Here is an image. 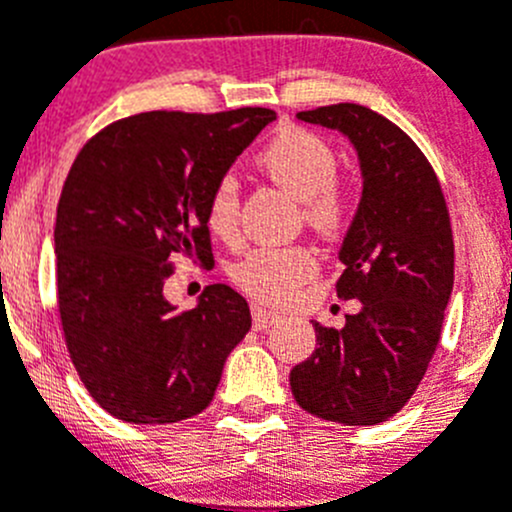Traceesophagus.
<instances>
[{
	"mask_svg": "<svg viewBox=\"0 0 512 512\" xmlns=\"http://www.w3.org/2000/svg\"><path fill=\"white\" fill-rule=\"evenodd\" d=\"M282 320V315L277 310H270L265 305H252V325L255 330H267V327L277 325Z\"/></svg>",
	"mask_w": 512,
	"mask_h": 512,
	"instance_id": "esophagus-1",
	"label": "esophagus"
}]
</instances>
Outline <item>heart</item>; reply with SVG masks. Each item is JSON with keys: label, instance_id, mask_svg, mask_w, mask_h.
Wrapping results in <instances>:
<instances>
[{"label": "heart", "instance_id": "obj_1", "mask_svg": "<svg viewBox=\"0 0 512 512\" xmlns=\"http://www.w3.org/2000/svg\"><path fill=\"white\" fill-rule=\"evenodd\" d=\"M257 165L267 177L285 187L302 202L310 225L330 232L342 225L347 200L335 185L337 155L322 137L300 127L277 132L262 152ZM207 227L220 240L235 242L240 235V187L235 177H222L207 197ZM317 270V257L310 247H257L247 252L232 270L237 285L265 302H282L310 280Z\"/></svg>", "mask_w": 512, "mask_h": 512}]
</instances>
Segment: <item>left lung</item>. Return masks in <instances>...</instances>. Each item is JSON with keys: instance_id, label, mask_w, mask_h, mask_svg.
Returning a JSON list of instances; mask_svg holds the SVG:
<instances>
[{"instance_id": "obj_1", "label": "left lung", "mask_w": 512, "mask_h": 512, "mask_svg": "<svg viewBox=\"0 0 512 512\" xmlns=\"http://www.w3.org/2000/svg\"><path fill=\"white\" fill-rule=\"evenodd\" d=\"M297 119L340 132L360 162L337 280V295L360 300V312L340 330L312 322L317 347L292 367L290 388L317 418L377 425L413 398L438 347L455 267L448 207L423 152L382 114L345 102Z\"/></svg>"}]
</instances>
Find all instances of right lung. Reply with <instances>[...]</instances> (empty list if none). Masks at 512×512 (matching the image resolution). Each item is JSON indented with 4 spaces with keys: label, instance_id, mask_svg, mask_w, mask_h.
<instances>
[{
    "label": "right lung",
    "instance_id": "right-lung-1",
    "mask_svg": "<svg viewBox=\"0 0 512 512\" xmlns=\"http://www.w3.org/2000/svg\"><path fill=\"white\" fill-rule=\"evenodd\" d=\"M272 119L265 107L142 112L74 160L54 225L59 317L84 388L117 420L180 423L215 398L250 307L210 285L177 312L167 262L175 252L212 262L207 197Z\"/></svg>",
    "mask_w": 512,
    "mask_h": 512
}]
</instances>
